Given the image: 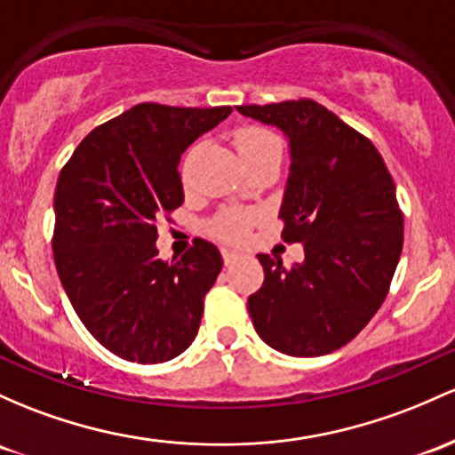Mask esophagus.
<instances>
[{
    "mask_svg": "<svg viewBox=\"0 0 455 455\" xmlns=\"http://www.w3.org/2000/svg\"><path fill=\"white\" fill-rule=\"evenodd\" d=\"M222 259H224V263H233V261H237L239 259V252L237 251H233V248H222Z\"/></svg>",
    "mask_w": 455,
    "mask_h": 455,
    "instance_id": "34e87169",
    "label": "esophagus"
}]
</instances>
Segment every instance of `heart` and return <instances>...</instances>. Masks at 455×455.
<instances>
[{
	"mask_svg": "<svg viewBox=\"0 0 455 455\" xmlns=\"http://www.w3.org/2000/svg\"><path fill=\"white\" fill-rule=\"evenodd\" d=\"M235 147L242 159L272 151V148H281L278 147V140L274 138L272 133L259 127L239 129L235 133ZM189 162H192V155H188L186 162H183V177H188ZM246 228H248V218L243 216V213H235V212L222 213V216H218L216 222L212 224V231L216 233L218 237L231 239V242H237V239L246 235Z\"/></svg>",
	"mask_w": 455,
	"mask_h": 455,
	"instance_id": "b5f03b06",
	"label": "heart"
}]
</instances>
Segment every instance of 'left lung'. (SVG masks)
I'll return each mask as SVG.
<instances>
[{
	"label": "left lung",
	"mask_w": 455,
	"mask_h": 455,
	"mask_svg": "<svg viewBox=\"0 0 455 455\" xmlns=\"http://www.w3.org/2000/svg\"><path fill=\"white\" fill-rule=\"evenodd\" d=\"M289 142L283 237L304 261L259 254L266 281L248 298L259 337L287 356H323L352 341L380 308L403 243L395 183L378 148L315 101L239 106Z\"/></svg>",
	"instance_id": "8db88e82"
}]
</instances>
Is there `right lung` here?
<instances>
[{
	"instance_id": "obj_1",
	"label": "right lung",
	"mask_w": 455,
	"mask_h": 455,
	"mask_svg": "<svg viewBox=\"0 0 455 455\" xmlns=\"http://www.w3.org/2000/svg\"><path fill=\"white\" fill-rule=\"evenodd\" d=\"M233 109L140 103L90 132L53 196V259L88 332L116 356L166 363L192 346L222 257L207 239L159 259L157 220L183 203L186 148Z\"/></svg>"
}]
</instances>
